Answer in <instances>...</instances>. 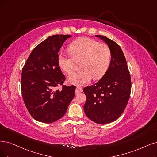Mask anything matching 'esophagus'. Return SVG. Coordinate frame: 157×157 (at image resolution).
Masks as SVG:
<instances>
[{"label": "esophagus", "instance_id": "esophagus-1", "mask_svg": "<svg viewBox=\"0 0 157 157\" xmlns=\"http://www.w3.org/2000/svg\"><path fill=\"white\" fill-rule=\"evenodd\" d=\"M82 91H83L82 88H80V87H76V89H75V94H78L80 93V92H82Z\"/></svg>", "mask_w": 157, "mask_h": 157}]
</instances>
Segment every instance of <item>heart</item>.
I'll return each mask as SVG.
<instances>
[{
    "label": "heart",
    "mask_w": 157,
    "mask_h": 157,
    "mask_svg": "<svg viewBox=\"0 0 157 157\" xmlns=\"http://www.w3.org/2000/svg\"><path fill=\"white\" fill-rule=\"evenodd\" d=\"M71 56L60 52L57 56L59 67L67 73L71 72L75 61H80V71L68 75V83L83 85L94 79L101 78L107 71L111 58V52L105 44L88 37L74 40L68 46Z\"/></svg>",
    "instance_id": "b5f03b06"
}]
</instances>
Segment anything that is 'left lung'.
Listing matches in <instances>:
<instances>
[{"label":"left lung","instance_id":"1","mask_svg":"<svg viewBox=\"0 0 157 157\" xmlns=\"http://www.w3.org/2000/svg\"><path fill=\"white\" fill-rule=\"evenodd\" d=\"M103 40L111 52V59L106 73L98 82L83 89L86 96L84 111L90 120L107 124L118 119L128 103L131 76L123 51L113 40L95 36Z\"/></svg>","mask_w":157,"mask_h":157}]
</instances>
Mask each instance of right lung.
<instances>
[{
	"mask_svg": "<svg viewBox=\"0 0 157 157\" xmlns=\"http://www.w3.org/2000/svg\"><path fill=\"white\" fill-rule=\"evenodd\" d=\"M69 35H54L39 44L31 52L22 71L23 100L32 117L43 123L62 118L75 95V86L54 88L65 80L57 63L60 48Z\"/></svg>",
	"mask_w": 157,
	"mask_h": 157,
	"instance_id": "add662e5",
	"label": "right lung"
}]
</instances>
